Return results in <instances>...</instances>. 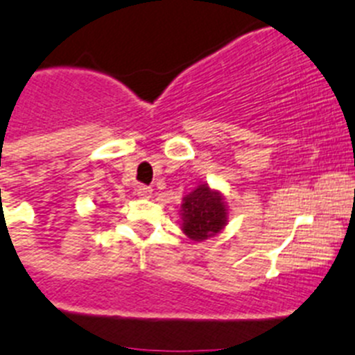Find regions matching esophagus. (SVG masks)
Here are the masks:
<instances>
[{
    "mask_svg": "<svg viewBox=\"0 0 355 355\" xmlns=\"http://www.w3.org/2000/svg\"><path fill=\"white\" fill-rule=\"evenodd\" d=\"M137 194L140 198H150L152 187H148V185H138V187H137Z\"/></svg>",
    "mask_w": 355,
    "mask_h": 355,
    "instance_id": "obj_1",
    "label": "esophagus"
}]
</instances>
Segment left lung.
<instances>
[{
	"label": "left lung",
	"instance_id": "8db88e82",
	"mask_svg": "<svg viewBox=\"0 0 355 355\" xmlns=\"http://www.w3.org/2000/svg\"><path fill=\"white\" fill-rule=\"evenodd\" d=\"M182 231L191 240L203 241L215 236L227 224V205L223 194L201 184L182 200Z\"/></svg>",
	"mask_w": 355,
	"mask_h": 355
}]
</instances>
